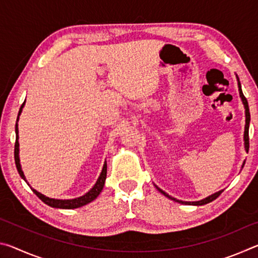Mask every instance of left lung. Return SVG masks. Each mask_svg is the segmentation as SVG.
Masks as SVG:
<instances>
[{
  "label": "left lung",
  "mask_w": 258,
  "mask_h": 258,
  "mask_svg": "<svg viewBox=\"0 0 258 258\" xmlns=\"http://www.w3.org/2000/svg\"><path fill=\"white\" fill-rule=\"evenodd\" d=\"M235 77H237V81H238L239 95H240V98H241V101H242V104H243V107H244V115H246V125H244L243 141H244V150H246V151L248 152V149H249V137H248V131H249V121H250L249 107H248L247 99L244 98V95H243V93H242V90H241V84H240L239 77H238L237 75H235ZM243 165H244V160H243V163H242L241 168L243 167ZM155 186H156V189L160 192V194H163V195L165 196V197H167L168 199L174 200V202H176V203H180V204H183V205H192V206H203V205H206V204H208V203H211V202H213V200H215V199L218 197V196H220V195L222 194V191H223V190H220V191H217V192H215V194H213V195H211V196H208V197H206V198H204V199H202V200H198V202H182V200H178V199H176V198L172 197V196H169L168 194H166L165 191L161 190L160 187H158V186H157L156 184H155Z\"/></svg>",
  "instance_id": "1"
}]
</instances>
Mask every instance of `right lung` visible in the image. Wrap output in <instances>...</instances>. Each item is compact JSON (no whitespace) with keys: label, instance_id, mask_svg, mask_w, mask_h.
<instances>
[{"label":"right lung","instance_id":"obj_1","mask_svg":"<svg viewBox=\"0 0 258 258\" xmlns=\"http://www.w3.org/2000/svg\"><path fill=\"white\" fill-rule=\"evenodd\" d=\"M26 102V100H25ZM25 102L23 103V106L20 107V110L18 113V118H17V123H16V145H15V161H16V166H17V169H18V173L19 175L21 176L23 180H25L27 182L25 177V174L23 172V169H21V165H20V158H19V130H18V120H19V116L21 111H23V108L25 106ZM106 177H107V161H104L103 164V167H102V171L100 173V175L98 177L97 182H95V184L93 185V187L91 190H89L86 192L85 195L81 196V197H77V198H74V199H55V198H50V197H46L41 192H38L37 190L33 189L32 186H30L29 183L27 182V184L32 187V190L35 195L37 196L38 198H40L43 203L49 205V206L53 207V208H61V209H74V208H78V207H82V206H85V205L90 204L91 202H93V200L98 197L100 195V192L102 191L103 189V185H104V182H106Z\"/></svg>","mask_w":258,"mask_h":258}]
</instances>
